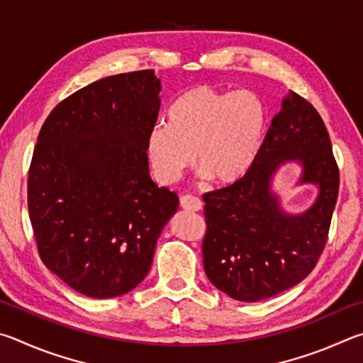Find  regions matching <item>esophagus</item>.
<instances>
[{"label":"esophagus","mask_w":363,"mask_h":363,"mask_svg":"<svg viewBox=\"0 0 363 363\" xmlns=\"http://www.w3.org/2000/svg\"><path fill=\"white\" fill-rule=\"evenodd\" d=\"M180 206L189 212H199L202 208V201L198 196L193 194H183L180 198Z\"/></svg>","instance_id":"obj_1"}]
</instances>
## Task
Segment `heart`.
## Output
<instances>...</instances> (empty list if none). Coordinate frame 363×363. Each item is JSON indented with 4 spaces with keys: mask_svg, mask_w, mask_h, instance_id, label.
<instances>
[{
    "mask_svg": "<svg viewBox=\"0 0 363 363\" xmlns=\"http://www.w3.org/2000/svg\"><path fill=\"white\" fill-rule=\"evenodd\" d=\"M264 129V104L255 92L198 84L177 95L167 123L151 127L146 152L162 183L178 180L196 157L202 177L226 186L250 170Z\"/></svg>",
    "mask_w": 363,
    "mask_h": 363,
    "instance_id": "obj_1",
    "label": "heart"
}]
</instances>
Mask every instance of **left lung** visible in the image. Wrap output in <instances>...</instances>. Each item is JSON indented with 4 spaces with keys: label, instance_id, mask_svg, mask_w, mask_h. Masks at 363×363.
<instances>
[{
    "label": "left lung",
    "instance_id": "obj_1",
    "mask_svg": "<svg viewBox=\"0 0 363 363\" xmlns=\"http://www.w3.org/2000/svg\"><path fill=\"white\" fill-rule=\"evenodd\" d=\"M287 160H300L302 182L320 186L315 206L296 218L284 214L270 193L272 175ZM338 189L340 169L325 124L306 99L290 91L245 177L202 196L207 225L202 257L208 281L247 303L300 284L325 249Z\"/></svg>",
    "mask_w": 363,
    "mask_h": 363
}]
</instances>
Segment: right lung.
<instances>
[{"mask_svg":"<svg viewBox=\"0 0 363 363\" xmlns=\"http://www.w3.org/2000/svg\"><path fill=\"white\" fill-rule=\"evenodd\" d=\"M159 91L152 69L108 76L62 100L38 135L27 182L38 253L86 296L135 289L177 212L178 196L148 170Z\"/></svg>","mask_w":363,"mask_h":363,"instance_id":"add662e5","label":"right lung"}]
</instances>
